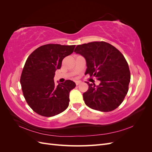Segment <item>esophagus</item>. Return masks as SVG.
I'll use <instances>...</instances> for the list:
<instances>
[{
	"instance_id": "34e87169",
	"label": "esophagus",
	"mask_w": 152,
	"mask_h": 152,
	"mask_svg": "<svg viewBox=\"0 0 152 152\" xmlns=\"http://www.w3.org/2000/svg\"><path fill=\"white\" fill-rule=\"evenodd\" d=\"M80 83H81V82H80V81H76V82H75V84H76V86L79 85Z\"/></svg>"
}]
</instances>
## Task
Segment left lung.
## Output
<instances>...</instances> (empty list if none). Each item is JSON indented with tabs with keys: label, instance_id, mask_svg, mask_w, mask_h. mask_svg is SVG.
Wrapping results in <instances>:
<instances>
[{
	"label": "left lung",
	"instance_id": "left-lung-1",
	"mask_svg": "<svg viewBox=\"0 0 152 152\" xmlns=\"http://www.w3.org/2000/svg\"><path fill=\"white\" fill-rule=\"evenodd\" d=\"M74 51L83 56L87 63L86 75L100 80L98 86L89 84L83 94L87 106L101 112H111L123 102L131 80L129 68L124 55L104 41L78 45Z\"/></svg>",
	"mask_w": 152,
	"mask_h": 152
}]
</instances>
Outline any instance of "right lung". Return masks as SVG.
I'll return each mask as SVG.
<instances>
[{
	"label": "right lung",
	"mask_w": 152,
	"mask_h": 152,
	"mask_svg": "<svg viewBox=\"0 0 152 152\" xmlns=\"http://www.w3.org/2000/svg\"><path fill=\"white\" fill-rule=\"evenodd\" d=\"M75 45L49 44L32 52L23 69L20 84L29 107L37 114L53 117L68 107L69 93L75 87L74 82L66 80L55 85V72L61 66L63 59L73 52Z\"/></svg>",
	"instance_id": "obj_1"
}]
</instances>
